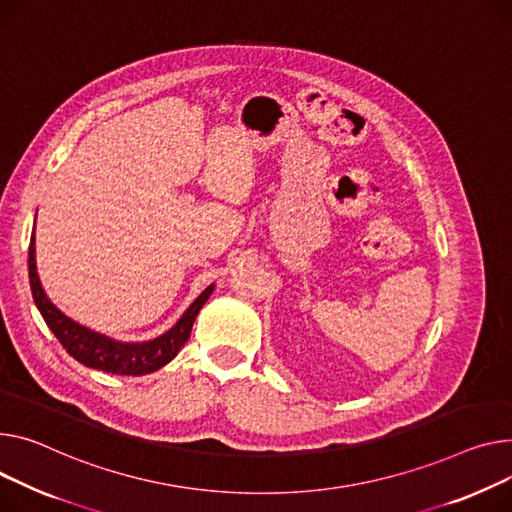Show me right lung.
Returning <instances> with one entry per match:
<instances>
[{"label":"right lung","instance_id":"add662e5","mask_svg":"<svg viewBox=\"0 0 512 512\" xmlns=\"http://www.w3.org/2000/svg\"><path fill=\"white\" fill-rule=\"evenodd\" d=\"M28 278H30L34 304H37V309L41 311L45 323L55 333V337L59 339V344L65 348L67 354L74 356L84 366L113 372V374H129V377H142V374L154 372L177 356V352L185 346V342L191 335V327L197 313L201 311V306L206 304V300L214 290V286H208L203 290L195 298V302L189 306L187 313L179 319V323L164 335L144 344H123L74 323L72 319H67L61 311L55 309L51 300L45 296V290L37 276L34 236L30 238V245H28Z\"/></svg>","mask_w":512,"mask_h":512}]
</instances>
